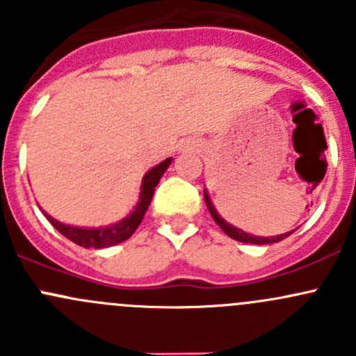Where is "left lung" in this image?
Masks as SVG:
<instances>
[{"label":"left lung","mask_w":356,"mask_h":356,"mask_svg":"<svg viewBox=\"0 0 356 356\" xmlns=\"http://www.w3.org/2000/svg\"><path fill=\"white\" fill-rule=\"evenodd\" d=\"M203 195H204V203H207L208 211H210V215H211V217H213L215 224H217L218 227H220L222 231H224L225 234L229 236V238L236 239V241L251 243V245H270V243H279V241H282V239L288 238L289 234H293V231L286 232V234L272 236V238H260V236H251V234H248V232L241 231V229H238V227H234V225L227 224V222H225L224 218H222L220 215L217 213V210H215V207H213V204H211L210 198H208L207 191H203Z\"/></svg>","instance_id":"1"}]
</instances>
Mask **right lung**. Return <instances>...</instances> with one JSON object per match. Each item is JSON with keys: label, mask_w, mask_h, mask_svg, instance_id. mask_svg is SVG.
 <instances>
[{"label": "right lung", "mask_w": 356, "mask_h": 356, "mask_svg": "<svg viewBox=\"0 0 356 356\" xmlns=\"http://www.w3.org/2000/svg\"><path fill=\"white\" fill-rule=\"evenodd\" d=\"M172 158H167L161 163H158L156 167H153L148 174L145 175L141 184V196H139L138 207L134 208L131 215L124 218V220L117 222V224L110 225V227H99V229H82V227H72V225H65L62 222L55 220V218L49 217L48 213L46 218L49 220V224L60 232V234L65 236L67 239H70L75 245L82 248H108L118 243L125 241V239L131 238L134 234L136 229L141 224L143 217H145L146 210H148L149 203H152L153 193H155L156 184L160 182V177L163 175V172L167 170V167L170 165Z\"/></svg>", "instance_id": "1"}]
</instances>
